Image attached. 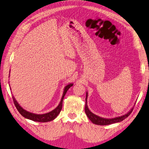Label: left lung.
<instances>
[{
    "label": "left lung",
    "instance_id": "1",
    "mask_svg": "<svg viewBox=\"0 0 149 149\" xmlns=\"http://www.w3.org/2000/svg\"><path fill=\"white\" fill-rule=\"evenodd\" d=\"M88 92H86V104H85V112L88 118L89 119L92 123L96 125H109L111 124L119 123V122L123 121L125 118H127V117L131 113L134 107L131 108L130 110L127 112V113L125 114L123 116H120L119 117H116L114 118H101V117L98 116L90 111L88 108V104H87V99H88Z\"/></svg>",
    "mask_w": 149,
    "mask_h": 149
}]
</instances>
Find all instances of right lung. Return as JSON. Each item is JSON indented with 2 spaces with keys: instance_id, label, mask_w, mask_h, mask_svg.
Returning <instances> with one entry per match:
<instances>
[{
  "instance_id": "obj_1",
  "label": "right lung",
  "mask_w": 149,
  "mask_h": 149,
  "mask_svg": "<svg viewBox=\"0 0 149 149\" xmlns=\"http://www.w3.org/2000/svg\"><path fill=\"white\" fill-rule=\"evenodd\" d=\"M8 77H10V74H9V76H8ZM72 86H73V83H70L66 86L64 88L63 93L62 97L61 99V101L59 103V104H58V106L55 108V109H53V111L49 112H47V113H45V114H38L32 113V112H30L26 111L25 109H24L23 107H21V106L16 101L14 96L12 95L13 101V102H14V104L17 109L18 111H19L20 112V114L22 116H24L25 118L31 120H33V121H36V122H40V123H47V122L52 121L53 119H55L58 116V115L59 114V113L62 109V104H63V101L64 97H65L68 90L70 88V87ZM10 89H11L10 86Z\"/></svg>"
}]
</instances>
